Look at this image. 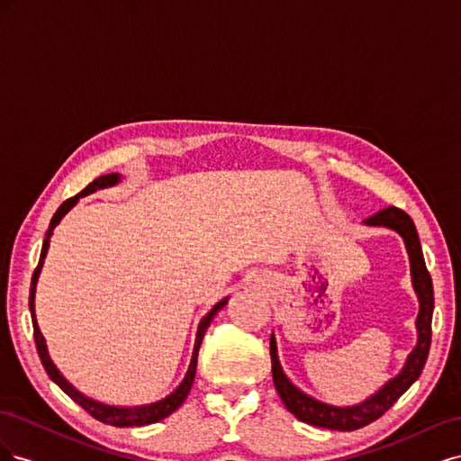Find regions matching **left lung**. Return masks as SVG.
<instances>
[{
  "instance_id": "left-lung-1",
  "label": "left lung",
  "mask_w": 461,
  "mask_h": 461,
  "mask_svg": "<svg viewBox=\"0 0 461 461\" xmlns=\"http://www.w3.org/2000/svg\"><path fill=\"white\" fill-rule=\"evenodd\" d=\"M364 225L367 227H383L394 230L402 236L403 244H406V252L410 256V271H411V286L420 300V313L415 319L417 327V344L410 352L406 364L402 371L386 381L375 394L366 398L364 402L354 403V406H330L327 402H321L310 394H305L302 388H298L290 381V376L285 373L281 359H278L276 350V339L275 332L271 334V371H273V383L278 396L290 413H294L300 421L323 427L332 430H356L373 423L393 406V403L406 393V390L420 379V375L425 367V361L430 348V321L432 310H435V296H432V281L430 275L425 267L423 249L420 236H417L413 221L406 215L402 209L386 207L383 212L375 213L373 217L366 219Z\"/></svg>"
}]
</instances>
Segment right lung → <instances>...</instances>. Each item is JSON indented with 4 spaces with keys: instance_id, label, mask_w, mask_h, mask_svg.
<instances>
[{
    "instance_id": "obj_1",
    "label": "right lung",
    "mask_w": 461,
    "mask_h": 461,
    "mask_svg": "<svg viewBox=\"0 0 461 461\" xmlns=\"http://www.w3.org/2000/svg\"><path fill=\"white\" fill-rule=\"evenodd\" d=\"M121 183V175L119 173H111V175H105V176H100L95 178L94 183H90L85 190H82L80 194H77L75 198H68L67 202L61 203V207L55 212L51 222H50V229L46 232V240H44V246H41V254H40V261H38V267L32 275V283H31V296H29V305H31V315H32V327H34V340H36V348H38V356L41 359V366H44L46 373L50 375V379L58 384L63 393L73 398L80 408H85L92 417H95L97 421L102 423H107V425H113V427H142V425H151V423H158L161 420H165V417H169L173 411H176L180 406H183V402L186 400L190 388H192V383H194V376H196V366H198V350L202 346V340H203V334L207 330V327L212 325L213 317L225 308L227 302H229V296L222 298L221 302H217L212 310H209L202 321L198 323V330H196V340H194V350H192V357H190V366H188V371L185 375L183 383H180L173 393L169 396H165L158 402H151V403H144V406H109V403H104V402H97L86 394H82L80 390H77L71 383H68L65 376L61 375V371L55 367V364L50 357V352H48V344H46V339L44 334H41L40 327H38V321H36V312H34V298H36V285H38V276L41 273V267H44V259H46V254L50 249V240H51V234H53V229L59 225L61 219L71 212V209L78 203L80 198L88 196V194L95 192V190H102V188H109V186H117Z\"/></svg>"
}]
</instances>
